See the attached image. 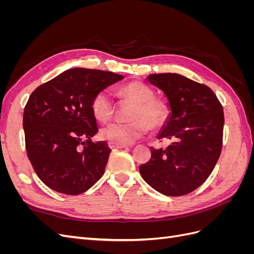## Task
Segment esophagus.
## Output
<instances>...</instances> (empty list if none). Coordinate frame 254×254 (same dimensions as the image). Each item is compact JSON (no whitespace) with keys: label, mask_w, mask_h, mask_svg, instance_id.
I'll list each match as a JSON object with an SVG mask.
<instances>
[{"label":"esophagus","mask_w":254,"mask_h":254,"mask_svg":"<svg viewBox=\"0 0 254 254\" xmlns=\"http://www.w3.org/2000/svg\"><path fill=\"white\" fill-rule=\"evenodd\" d=\"M110 148H127L128 145L126 144H119V143H114V142H109L108 143Z\"/></svg>","instance_id":"obj_1"}]
</instances>
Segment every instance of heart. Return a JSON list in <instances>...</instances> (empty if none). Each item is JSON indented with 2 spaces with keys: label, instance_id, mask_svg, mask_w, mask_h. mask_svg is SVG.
I'll list each match as a JSON object with an SVG mask.
<instances>
[{
  "label": "heart",
  "instance_id": "1",
  "mask_svg": "<svg viewBox=\"0 0 254 254\" xmlns=\"http://www.w3.org/2000/svg\"><path fill=\"white\" fill-rule=\"evenodd\" d=\"M120 93L134 103L130 114L132 121L128 123L114 122L101 130L103 139L119 144H130L148 132L149 127L159 129L170 119L171 110L162 99L155 98V93L147 84L140 81L129 82L120 89ZM115 105L108 89L97 91L91 101V111L96 120L108 122L114 113Z\"/></svg>",
  "mask_w": 254,
  "mask_h": 254
}]
</instances>
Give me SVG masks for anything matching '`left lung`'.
<instances>
[{
  "label": "left lung",
  "mask_w": 254,
  "mask_h": 254,
  "mask_svg": "<svg viewBox=\"0 0 254 254\" xmlns=\"http://www.w3.org/2000/svg\"><path fill=\"white\" fill-rule=\"evenodd\" d=\"M147 79L170 102L171 118L158 139L172 144L166 148L150 147L151 158L140 166L141 176L161 194H190L209 178L219 159L222 106L209 87L182 75L150 74Z\"/></svg>",
  "instance_id": "8db88e82"
}]
</instances>
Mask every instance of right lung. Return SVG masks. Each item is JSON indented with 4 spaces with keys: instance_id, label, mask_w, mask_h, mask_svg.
I'll use <instances>...</instances> for the list:
<instances>
[{
    "instance_id": "right-lung-1",
    "label": "right lung",
    "mask_w": 254,
    "mask_h": 254,
    "mask_svg": "<svg viewBox=\"0 0 254 254\" xmlns=\"http://www.w3.org/2000/svg\"><path fill=\"white\" fill-rule=\"evenodd\" d=\"M123 78L112 72L75 67L30 94L23 114L25 147L45 186L78 195L103 176L111 149L105 141L91 140L98 130L91 101L97 91Z\"/></svg>"
}]
</instances>
